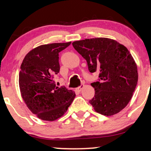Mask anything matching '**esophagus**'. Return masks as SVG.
<instances>
[{
  "instance_id": "obj_1",
  "label": "esophagus",
  "mask_w": 151,
  "mask_h": 151,
  "mask_svg": "<svg viewBox=\"0 0 151 151\" xmlns=\"http://www.w3.org/2000/svg\"><path fill=\"white\" fill-rule=\"evenodd\" d=\"M83 88H84V84H81V85L79 86V87L76 88V90H77V91H81V89H82Z\"/></svg>"
}]
</instances>
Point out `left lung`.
Wrapping results in <instances>:
<instances>
[{
  "mask_svg": "<svg viewBox=\"0 0 151 151\" xmlns=\"http://www.w3.org/2000/svg\"><path fill=\"white\" fill-rule=\"evenodd\" d=\"M72 45L86 60L90 72H99V80L91 84L95 94L89 103L95 111L107 116L120 112L131 101L138 79L130 52L106 37L74 41Z\"/></svg>",
  "mask_w": 151,
  "mask_h": 151,
  "instance_id": "1",
  "label": "left lung"
}]
</instances>
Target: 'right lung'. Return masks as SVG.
<instances>
[{
	"instance_id": "obj_1",
	"label": "right lung",
	"mask_w": 151,
	"mask_h": 151,
	"mask_svg": "<svg viewBox=\"0 0 151 151\" xmlns=\"http://www.w3.org/2000/svg\"><path fill=\"white\" fill-rule=\"evenodd\" d=\"M71 42L42 45L24 58L19 73V87L24 102L32 114L44 121L62 117L73 101L72 90L55 86L53 77L60 72L59 52Z\"/></svg>"
}]
</instances>
